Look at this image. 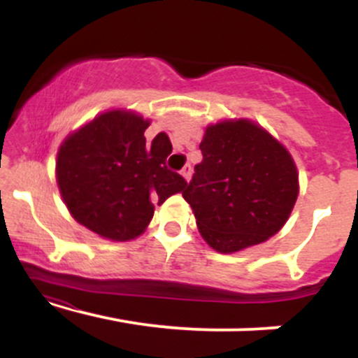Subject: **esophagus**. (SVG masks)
Wrapping results in <instances>:
<instances>
[{
	"mask_svg": "<svg viewBox=\"0 0 358 358\" xmlns=\"http://www.w3.org/2000/svg\"><path fill=\"white\" fill-rule=\"evenodd\" d=\"M182 176L187 182H190V176H192V165H185L182 170Z\"/></svg>",
	"mask_w": 358,
	"mask_h": 358,
	"instance_id": "34e87169",
	"label": "esophagus"
}]
</instances>
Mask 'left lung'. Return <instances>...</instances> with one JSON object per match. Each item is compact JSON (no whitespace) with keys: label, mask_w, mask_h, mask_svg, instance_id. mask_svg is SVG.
I'll return each instance as SVG.
<instances>
[{"label":"left lung","mask_w":358,"mask_h":358,"mask_svg":"<svg viewBox=\"0 0 358 358\" xmlns=\"http://www.w3.org/2000/svg\"><path fill=\"white\" fill-rule=\"evenodd\" d=\"M183 199L202 237L220 254L268 241L298 199V171L278 139L248 119L208 126Z\"/></svg>","instance_id":"1"}]
</instances>
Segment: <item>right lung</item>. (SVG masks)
I'll list each match as a JSON object with an SVG mask.
<instances>
[{"mask_svg":"<svg viewBox=\"0 0 358 358\" xmlns=\"http://www.w3.org/2000/svg\"><path fill=\"white\" fill-rule=\"evenodd\" d=\"M148 126L136 113L108 110L67 136L57 155V183L69 212L104 239H136L153 219L155 203L187 187L166 168L168 134L146 143Z\"/></svg>","mask_w":358,"mask_h":358,"instance_id":"obj_1","label":"right lung"}]
</instances>
